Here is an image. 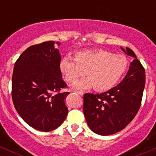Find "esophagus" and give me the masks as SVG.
Returning a JSON list of instances; mask_svg holds the SVG:
<instances>
[{"mask_svg":"<svg viewBox=\"0 0 156 156\" xmlns=\"http://www.w3.org/2000/svg\"><path fill=\"white\" fill-rule=\"evenodd\" d=\"M75 93H76V94H78V95H80V96L84 95V93L81 92V91H75Z\"/></svg>","mask_w":156,"mask_h":156,"instance_id":"1","label":"esophagus"}]
</instances>
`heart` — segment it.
<instances>
[{
    "instance_id": "obj_1",
    "label": "heart",
    "mask_w": 156,
    "mask_h": 156,
    "mask_svg": "<svg viewBox=\"0 0 156 156\" xmlns=\"http://www.w3.org/2000/svg\"><path fill=\"white\" fill-rule=\"evenodd\" d=\"M127 66L125 56L102 49L78 52L75 59L66 56L59 62V69L67 82H75L85 74L88 76L74 84V87H94L100 92L114 87L125 75Z\"/></svg>"
}]
</instances>
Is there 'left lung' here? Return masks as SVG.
I'll return each instance as SVG.
<instances>
[{"mask_svg": "<svg viewBox=\"0 0 156 156\" xmlns=\"http://www.w3.org/2000/svg\"><path fill=\"white\" fill-rule=\"evenodd\" d=\"M122 50L133 58L124 79L103 94L84 95L83 111L87 124L99 135L108 136L122 130L140 107L146 83L145 69L131 49Z\"/></svg>", "mask_w": 156, "mask_h": 156, "instance_id": "1", "label": "left lung"}]
</instances>
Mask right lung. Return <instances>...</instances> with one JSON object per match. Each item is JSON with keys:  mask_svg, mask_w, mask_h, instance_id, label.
I'll return each instance as SVG.
<instances>
[{"mask_svg": "<svg viewBox=\"0 0 156 156\" xmlns=\"http://www.w3.org/2000/svg\"><path fill=\"white\" fill-rule=\"evenodd\" d=\"M54 41L29 47L15 62L12 77V99L22 119L33 128L48 132L65 121L69 92L59 69L61 56ZM59 45V42H56Z\"/></svg>", "mask_w": 156, "mask_h": 156, "instance_id": "right-lung-1", "label": "right lung"}]
</instances>
